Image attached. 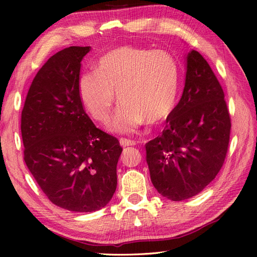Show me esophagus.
Returning a JSON list of instances; mask_svg holds the SVG:
<instances>
[{"instance_id":"esophagus-1","label":"esophagus","mask_w":257,"mask_h":257,"mask_svg":"<svg viewBox=\"0 0 257 257\" xmlns=\"http://www.w3.org/2000/svg\"><path fill=\"white\" fill-rule=\"evenodd\" d=\"M119 142H120V145H121L123 148L131 147V146H135V142L131 141V139H126V138H121Z\"/></svg>"}]
</instances>
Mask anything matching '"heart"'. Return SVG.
<instances>
[{
  "label": "heart",
  "mask_w": 257,
  "mask_h": 257,
  "mask_svg": "<svg viewBox=\"0 0 257 257\" xmlns=\"http://www.w3.org/2000/svg\"><path fill=\"white\" fill-rule=\"evenodd\" d=\"M179 82V65L167 51L120 46L98 60L95 72L81 75L78 92L84 109L100 123L109 118L116 94L121 105L109 130L131 134L172 113Z\"/></svg>",
  "instance_id": "b5f03b06"
}]
</instances>
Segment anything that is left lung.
I'll list each match as a JSON object with an SVG mask.
<instances>
[{
	"mask_svg": "<svg viewBox=\"0 0 257 257\" xmlns=\"http://www.w3.org/2000/svg\"><path fill=\"white\" fill-rule=\"evenodd\" d=\"M182 96L162 135L146 144L154 188L170 200L197 195L211 182L226 157L230 118L224 92L201 54L185 57Z\"/></svg>",
	"mask_w": 257,
	"mask_h": 257,
	"instance_id": "left-lung-1",
	"label": "left lung"
}]
</instances>
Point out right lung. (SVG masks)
Returning a JSON list of instances; mask_svg holds the SVG:
<instances>
[{
    "mask_svg": "<svg viewBox=\"0 0 257 257\" xmlns=\"http://www.w3.org/2000/svg\"><path fill=\"white\" fill-rule=\"evenodd\" d=\"M91 47L65 48L38 71L21 113L25 162L52 204L74 212L104 208L116 189L119 141L97 128L79 97Z\"/></svg>",
    "mask_w": 257,
    "mask_h": 257,
    "instance_id": "obj_1",
    "label": "right lung"
}]
</instances>
